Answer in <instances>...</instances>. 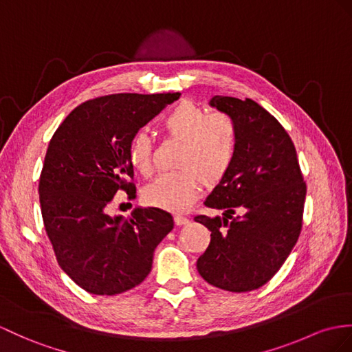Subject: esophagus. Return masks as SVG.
I'll list each match as a JSON object with an SVG mask.
<instances>
[{"label": "esophagus", "mask_w": 352, "mask_h": 352, "mask_svg": "<svg viewBox=\"0 0 352 352\" xmlns=\"http://www.w3.org/2000/svg\"><path fill=\"white\" fill-rule=\"evenodd\" d=\"M190 222V218H186L184 215H176L175 217V224L176 226H186Z\"/></svg>", "instance_id": "34e87169"}]
</instances>
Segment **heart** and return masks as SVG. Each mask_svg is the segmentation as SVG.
<instances>
[{"mask_svg": "<svg viewBox=\"0 0 352 352\" xmlns=\"http://www.w3.org/2000/svg\"><path fill=\"white\" fill-rule=\"evenodd\" d=\"M170 139L182 142L176 171L161 173L144 186L143 201L152 208L181 212L199 195L201 184L215 186L234 164L239 130L226 113H206L192 101H182L161 119ZM128 161L142 175L152 170V140L146 131H135L128 142Z\"/></svg>", "mask_w": 352, "mask_h": 352, "instance_id": "obj_1", "label": "heart"}]
</instances>
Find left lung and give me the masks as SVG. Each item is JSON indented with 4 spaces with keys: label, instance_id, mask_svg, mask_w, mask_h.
Returning a JSON list of instances; mask_svg holds the SVG:
<instances>
[{
    "label": "left lung",
    "instance_id": "8db88e82",
    "mask_svg": "<svg viewBox=\"0 0 352 352\" xmlns=\"http://www.w3.org/2000/svg\"><path fill=\"white\" fill-rule=\"evenodd\" d=\"M210 106L234 119L239 149L233 167L204 201L224 210V218H194L210 231L197 270L213 287L246 293L267 284L297 243L306 182L293 140L258 102L217 96ZM236 210L243 215L234 219Z\"/></svg>",
    "mask_w": 352,
    "mask_h": 352
}]
</instances>
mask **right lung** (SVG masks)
<instances>
[{"mask_svg":"<svg viewBox=\"0 0 352 352\" xmlns=\"http://www.w3.org/2000/svg\"><path fill=\"white\" fill-rule=\"evenodd\" d=\"M173 94H111L77 106L49 142L40 173L43 224L56 261L77 285L97 296L121 294L152 269L153 251L173 230L158 208L107 215L118 191L135 199L128 142Z\"/></svg>","mask_w":352,"mask_h":352,"instance_id":"1","label":"right lung"}]
</instances>
